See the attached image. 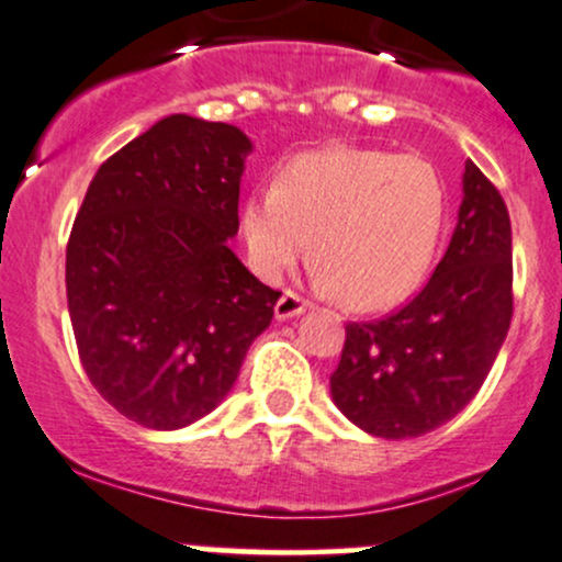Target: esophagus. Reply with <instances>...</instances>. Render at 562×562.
<instances>
[{"mask_svg": "<svg viewBox=\"0 0 562 562\" xmlns=\"http://www.w3.org/2000/svg\"><path fill=\"white\" fill-rule=\"evenodd\" d=\"M308 306H312V303L303 299V295L293 293V290H285V293L280 295V301H277L274 314L277 319H290V317H299V314L306 312Z\"/></svg>", "mask_w": 562, "mask_h": 562, "instance_id": "esophagus-1", "label": "esophagus"}]
</instances>
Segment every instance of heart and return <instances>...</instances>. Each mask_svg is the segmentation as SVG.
<instances>
[{
    "mask_svg": "<svg viewBox=\"0 0 562 562\" xmlns=\"http://www.w3.org/2000/svg\"><path fill=\"white\" fill-rule=\"evenodd\" d=\"M447 218V184L423 156L327 147L290 158L274 187L250 192L240 232L250 267L277 282L306 254L322 288L357 308L409 293L434 256Z\"/></svg>",
    "mask_w": 562,
    "mask_h": 562,
    "instance_id": "heart-1",
    "label": "heart"
}]
</instances>
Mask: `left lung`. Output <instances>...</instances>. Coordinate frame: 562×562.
<instances>
[{"mask_svg": "<svg viewBox=\"0 0 562 562\" xmlns=\"http://www.w3.org/2000/svg\"><path fill=\"white\" fill-rule=\"evenodd\" d=\"M451 243L396 312L348 322L330 375L338 409L367 434L415 438L481 391L513 319V232L499 190L473 160Z\"/></svg>", "mask_w": 562, "mask_h": 562, "instance_id": "left-lung-1", "label": "left lung"}]
</instances>
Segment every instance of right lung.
<instances>
[{"label": "right lung", "instance_id": "right-lung-1", "mask_svg": "<svg viewBox=\"0 0 562 562\" xmlns=\"http://www.w3.org/2000/svg\"><path fill=\"white\" fill-rule=\"evenodd\" d=\"M248 153L237 126L169 115L97 169L76 214L66 290L79 359L145 428L209 415L274 317L282 293L227 245Z\"/></svg>", "mask_w": 562, "mask_h": 562}]
</instances>
